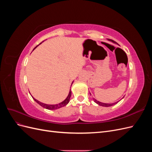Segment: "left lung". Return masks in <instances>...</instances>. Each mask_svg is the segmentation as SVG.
Segmentation results:
<instances>
[{"label":"left lung","instance_id":"obj_1","mask_svg":"<svg viewBox=\"0 0 152 152\" xmlns=\"http://www.w3.org/2000/svg\"><path fill=\"white\" fill-rule=\"evenodd\" d=\"M110 41H112V42H113V43H115V41H113V40H111V39H110ZM93 100H94V102H95V103H96L97 104H98L99 106H102V107H111V106H113V105H114V104H115L116 103H117L118 102H116V103H110V104H108V103H102V102H98V101H97L96 99H93Z\"/></svg>","mask_w":152,"mask_h":152}]
</instances>
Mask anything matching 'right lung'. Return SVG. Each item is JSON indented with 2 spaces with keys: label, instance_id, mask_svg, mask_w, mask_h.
Here are the masks:
<instances>
[{
  "label": "right lung",
  "instance_id": "right-lung-1",
  "mask_svg": "<svg viewBox=\"0 0 152 152\" xmlns=\"http://www.w3.org/2000/svg\"><path fill=\"white\" fill-rule=\"evenodd\" d=\"M37 46L34 49H35L37 48ZM71 94H72V92H71V90L70 89V92H69V94L67 96V98L65 100H64L63 102H62L61 103H59V104H45L43 103H41V102H39L38 100L35 99L34 98H33L37 103L41 106V107H42L46 108V109H48V110H56V109L61 108V107H65V106H66L68 103V102H70V98L71 97Z\"/></svg>",
  "mask_w": 152,
  "mask_h": 152
}]
</instances>
